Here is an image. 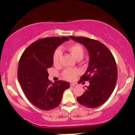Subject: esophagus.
Returning a JSON list of instances; mask_svg holds the SVG:
<instances>
[{
	"label": "esophagus",
	"mask_w": 135,
	"mask_h": 135,
	"mask_svg": "<svg viewBox=\"0 0 135 135\" xmlns=\"http://www.w3.org/2000/svg\"><path fill=\"white\" fill-rule=\"evenodd\" d=\"M70 86L72 87H74V86H77V83H71L70 84Z\"/></svg>",
	"instance_id": "esophagus-1"
}]
</instances>
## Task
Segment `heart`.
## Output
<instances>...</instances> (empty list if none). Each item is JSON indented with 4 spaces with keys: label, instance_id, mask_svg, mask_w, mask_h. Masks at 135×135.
I'll return each instance as SVG.
<instances>
[{
    "label": "heart",
    "instance_id": "heart-1",
    "mask_svg": "<svg viewBox=\"0 0 135 135\" xmlns=\"http://www.w3.org/2000/svg\"><path fill=\"white\" fill-rule=\"evenodd\" d=\"M66 49L71 54L75 60L80 61L82 60L85 55V50L80 44L78 43H72L66 47ZM62 54L60 50H56L53 54L52 61L54 66H58L61 63ZM79 74V72L76 69H66L62 73L64 79L67 80H73L76 76Z\"/></svg>",
    "mask_w": 135,
    "mask_h": 135
}]
</instances>
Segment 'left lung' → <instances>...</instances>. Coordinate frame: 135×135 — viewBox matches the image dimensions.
<instances>
[{
  "label": "left lung",
  "mask_w": 135,
  "mask_h": 135,
  "mask_svg": "<svg viewBox=\"0 0 135 135\" xmlns=\"http://www.w3.org/2000/svg\"><path fill=\"white\" fill-rule=\"evenodd\" d=\"M69 37L83 44L89 55L88 68L78 82L89 81V85L77 100L85 107L97 108L108 100L116 86L118 79L116 61L108 47L99 41L83 36Z\"/></svg>",
  "instance_id": "1"
}]
</instances>
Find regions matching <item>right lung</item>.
Segmentation results:
<instances>
[{
	"mask_svg": "<svg viewBox=\"0 0 135 135\" xmlns=\"http://www.w3.org/2000/svg\"><path fill=\"white\" fill-rule=\"evenodd\" d=\"M69 39L48 37L40 39L24 50L19 60L17 79L25 96L33 105L42 110L57 107L63 92L69 88L68 82L48 79L47 69L53 66L52 57L56 47Z\"/></svg>",
	"mask_w": 135,
	"mask_h": 135,
	"instance_id": "right-lung-1",
	"label": "right lung"
}]
</instances>
